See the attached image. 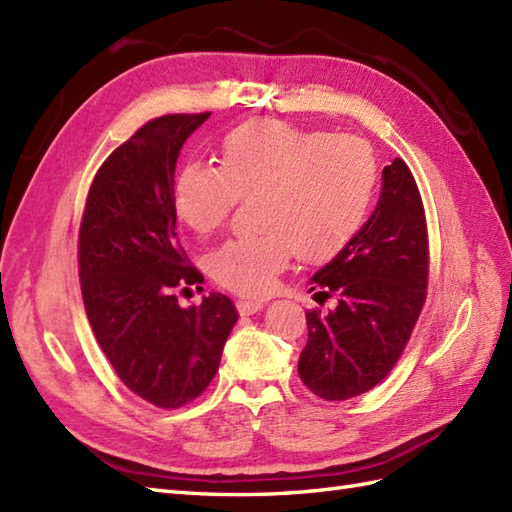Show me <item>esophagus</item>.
Listing matches in <instances>:
<instances>
[{"instance_id": "1", "label": "esophagus", "mask_w": 512, "mask_h": 512, "mask_svg": "<svg viewBox=\"0 0 512 512\" xmlns=\"http://www.w3.org/2000/svg\"><path fill=\"white\" fill-rule=\"evenodd\" d=\"M259 310H264V301H248V299L237 301V312H240L242 316H251Z\"/></svg>"}]
</instances>
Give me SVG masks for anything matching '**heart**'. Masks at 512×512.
<instances>
[{
    "instance_id": "1",
    "label": "heart",
    "mask_w": 512,
    "mask_h": 512,
    "mask_svg": "<svg viewBox=\"0 0 512 512\" xmlns=\"http://www.w3.org/2000/svg\"><path fill=\"white\" fill-rule=\"evenodd\" d=\"M377 185V163L366 141L283 120L233 128L220 148V168L187 163L176 174V218L207 235L227 220L237 198H255L261 231L227 240L209 255L222 288L246 296L272 290L292 248L307 264L340 253L360 229Z\"/></svg>"
}]
</instances>
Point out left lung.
<instances>
[{"label": "left lung", "mask_w": 512, "mask_h": 512, "mask_svg": "<svg viewBox=\"0 0 512 512\" xmlns=\"http://www.w3.org/2000/svg\"><path fill=\"white\" fill-rule=\"evenodd\" d=\"M427 227L419 187L403 159L382 172L373 216L310 279L314 299L336 296L325 316L310 310L299 375L316 397L344 401L392 371L425 303Z\"/></svg>", "instance_id": "8db88e82"}]
</instances>
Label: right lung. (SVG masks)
Instances as JSON below:
<instances>
[{
	"label": "right lung",
	"instance_id": "right-lung-1",
	"mask_svg": "<svg viewBox=\"0 0 512 512\" xmlns=\"http://www.w3.org/2000/svg\"><path fill=\"white\" fill-rule=\"evenodd\" d=\"M211 113L163 115L111 152L95 174L78 237L80 290L100 349L122 382L157 408L194 401L218 373L235 305L211 292L181 307L176 290L202 283L176 235L172 187L187 137Z\"/></svg>",
	"mask_w": 512,
	"mask_h": 512
}]
</instances>
